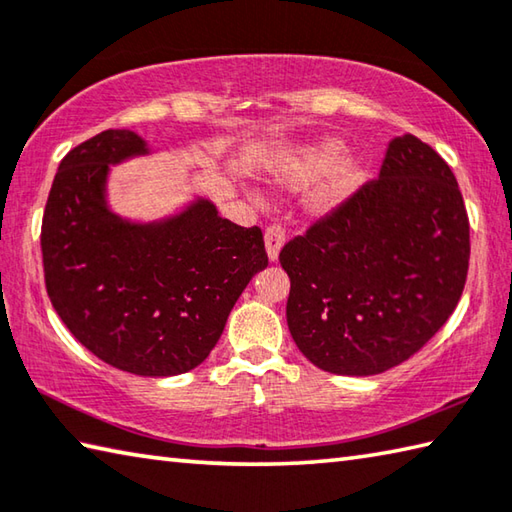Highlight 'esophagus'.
<instances>
[{"label":"esophagus","mask_w":512,"mask_h":512,"mask_svg":"<svg viewBox=\"0 0 512 512\" xmlns=\"http://www.w3.org/2000/svg\"><path fill=\"white\" fill-rule=\"evenodd\" d=\"M264 241H266L268 259H271V262H277V257H280V250L286 241V230L280 224L268 226L264 232Z\"/></svg>","instance_id":"34e87169"}]
</instances>
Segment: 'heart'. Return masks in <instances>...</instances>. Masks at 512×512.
Returning a JSON list of instances; mask_svg holds the SVG:
<instances>
[{
	"label": "heart",
	"mask_w": 512,
	"mask_h": 512,
	"mask_svg": "<svg viewBox=\"0 0 512 512\" xmlns=\"http://www.w3.org/2000/svg\"><path fill=\"white\" fill-rule=\"evenodd\" d=\"M340 154L342 143L333 141V138L302 147L300 152L288 156L280 165L275 179L284 188L293 190L318 179V183L309 192L306 206L315 215H327V212L336 210L340 203H345L365 181L362 165L356 159H351V156Z\"/></svg>",
	"instance_id": "obj_1"
}]
</instances>
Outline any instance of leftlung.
I'll list each match as a JSON object with an SVG mask.
<instances>
[{"label": "left lung", "mask_w": 512, "mask_h": 512, "mask_svg": "<svg viewBox=\"0 0 512 512\" xmlns=\"http://www.w3.org/2000/svg\"><path fill=\"white\" fill-rule=\"evenodd\" d=\"M468 262V212L450 165L421 138L398 136L378 179L282 248L288 331L315 367L383 374L448 322Z\"/></svg>", "instance_id": "1"}]
</instances>
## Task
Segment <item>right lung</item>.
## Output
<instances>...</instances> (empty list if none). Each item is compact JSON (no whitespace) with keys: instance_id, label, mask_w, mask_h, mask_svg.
<instances>
[{"instance_id":"add662e5","label":"right lung","mask_w":512,"mask_h":512,"mask_svg":"<svg viewBox=\"0 0 512 512\" xmlns=\"http://www.w3.org/2000/svg\"><path fill=\"white\" fill-rule=\"evenodd\" d=\"M138 154H147L141 136L107 129L60 161L42 217L44 284L96 358L136 376H176L215 349L268 255L262 230L219 217L206 199L161 224L109 212V165Z\"/></svg>"}]
</instances>
